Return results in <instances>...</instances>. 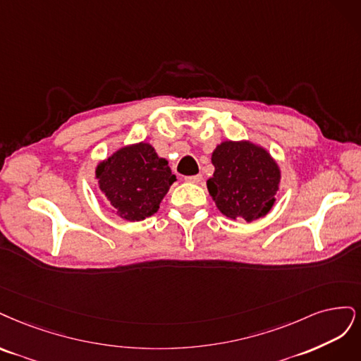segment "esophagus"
<instances>
[{"label": "esophagus", "mask_w": 361, "mask_h": 361, "mask_svg": "<svg viewBox=\"0 0 361 361\" xmlns=\"http://www.w3.org/2000/svg\"><path fill=\"white\" fill-rule=\"evenodd\" d=\"M184 180L188 183H200L202 180V176L201 173H196V176H188Z\"/></svg>", "instance_id": "obj_1"}]
</instances>
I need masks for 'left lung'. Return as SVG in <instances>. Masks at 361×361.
Wrapping results in <instances>:
<instances>
[{
    "instance_id": "obj_1",
    "label": "left lung",
    "mask_w": 361,
    "mask_h": 361,
    "mask_svg": "<svg viewBox=\"0 0 361 361\" xmlns=\"http://www.w3.org/2000/svg\"><path fill=\"white\" fill-rule=\"evenodd\" d=\"M212 161L214 173L207 188L226 217L252 222L271 210L281 171L265 149L228 141L217 145Z\"/></svg>"
}]
</instances>
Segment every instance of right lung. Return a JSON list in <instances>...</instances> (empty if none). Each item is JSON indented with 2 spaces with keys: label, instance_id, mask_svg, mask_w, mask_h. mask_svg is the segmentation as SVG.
<instances>
[{
  "label": "right lung",
  "instance_id": "right-lung-1",
  "mask_svg": "<svg viewBox=\"0 0 361 361\" xmlns=\"http://www.w3.org/2000/svg\"><path fill=\"white\" fill-rule=\"evenodd\" d=\"M96 178L114 212L139 222L159 210V204L176 181L168 161L149 144L124 147L97 166Z\"/></svg>",
  "mask_w": 361,
  "mask_h": 361
}]
</instances>
